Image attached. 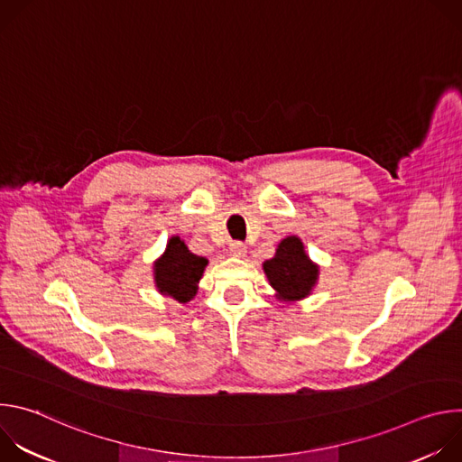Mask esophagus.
Here are the masks:
<instances>
[{
	"label": "esophagus",
	"instance_id": "1",
	"mask_svg": "<svg viewBox=\"0 0 462 462\" xmlns=\"http://www.w3.org/2000/svg\"><path fill=\"white\" fill-rule=\"evenodd\" d=\"M228 250H230V255L234 257H243L246 254V245L241 243V241H232L228 245Z\"/></svg>",
	"mask_w": 462,
	"mask_h": 462
}]
</instances>
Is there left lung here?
Here are the masks:
<instances>
[{
	"mask_svg": "<svg viewBox=\"0 0 462 462\" xmlns=\"http://www.w3.org/2000/svg\"><path fill=\"white\" fill-rule=\"evenodd\" d=\"M263 271L276 296L283 301L307 298L319 274V267L305 254V246L296 236H289L278 245L274 257L263 263Z\"/></svg>",
	"mask_w": 462,
	"mask_h": 462,
	"instance_id": "1",
	"label": "left lung"
}]
</instances>
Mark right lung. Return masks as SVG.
I'll return each mask as SVG.
<instances>
[{
	"instance_id": "obj_1",
	"label": "right lung",
	"mask_w": 462,
	"mask_h": 462,
	"mask_svg": "<svg viewBox=\"0 0 462 462\" xmlns=\"http://www.w3.org/2000/svg\"><path fill=\"white\" fill-rule=\"evenodd\" d=\"M208 259L195 255L184 241L173 236L164 254L155 261V285L161 294L171 296L179 303H188L197 294V283L203 278Z\"/></svg>"
}]
</instances>
